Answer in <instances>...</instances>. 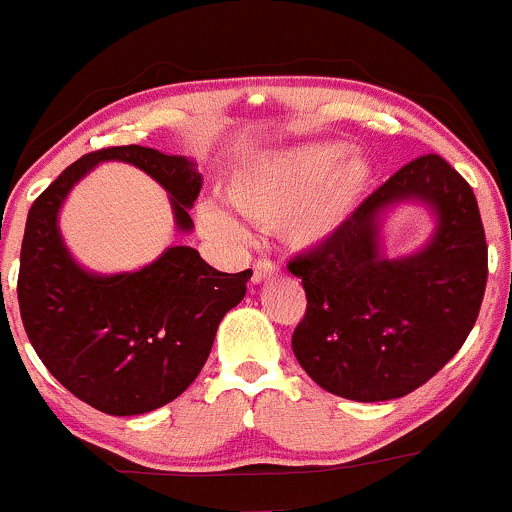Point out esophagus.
<instances>
[{"mask_svg": "<svg viewBox=\"0 0 512 512\" xmlns=\"http://www.w3.org/2000/svg\"><path fill=\"white\" fill-rule=\"evenodd\" d=\"M278 271H281V266H278L276 261H268V258H261V261L254 263V276H251V281L256 283H263L268 281V278L278 276Z\"/></svg>", "mask_w": 512, "mask_h": 512, "instance_id": "obj_1", "label": "esophagus"}]
</instances>
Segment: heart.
<instances>
[{
	"label": "heart",
	"instance_id": "b5f03b06",
	"mask_svg": "<svg viewBox=\"0 0 512 512\" xmlns=\"http://www.w3.org/2000/svg\"><path fill=\"white\" fill-rule=\"evenodd\" d=\"M372 184L367 157L345 142H313L256 162L226 189L229 202L258 226H278L295 249L330 241L350 221ZM207 234L234 236L236 224L214 204L199 207Z\"/></svg>",
	"mask_w": 512,
	"mask_h": 512
}]
</instances>
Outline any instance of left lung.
<instances>
[{"label": "left lung", "mask_w": 512, "mask_h": 512, "mask_svg": "<svg viewBox=\"0 0 512 512\" xmlns=\"http://www.w3.org/2000/svg\"><path fill=\"white\" fill-rule=\"evenodd\" d=\"M399 201H424L437 231L419 255L384 259L378 214ZM288 271L308 298L291 342L313 382L355 402L404 397L461 350L481 310L488 246L476 194L444 157H416Z\"/></svg>", "instance_id": "8db88e82"}]
</instances>
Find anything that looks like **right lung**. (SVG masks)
I'll list each match as a JSON object with an SVG mask.
<instances>
[{
    "label": "right lung",
    "instance_id": "right-lung-1",
    "mask_svg": "<svg viewBox=\"0 0 512 512\" xmlns=\"http://www.w3.org/2000/svg\"><path fill=\"white\" fill-rule=\"evenodd\" d=\"M130 162L167 189L179 231L202 189L194 162L140 145L83 155L31 204L19 263V310L46 370L81 402L135 416L177 399L197 379L217 328L246 295L251 268L221 273L199 251L170 246L133 273L98 276L63 246L59 209L73 184L98 162Z\"/></svg>",
    "mask_w": 512,
    "mask_h": 512
}]
</instances>
